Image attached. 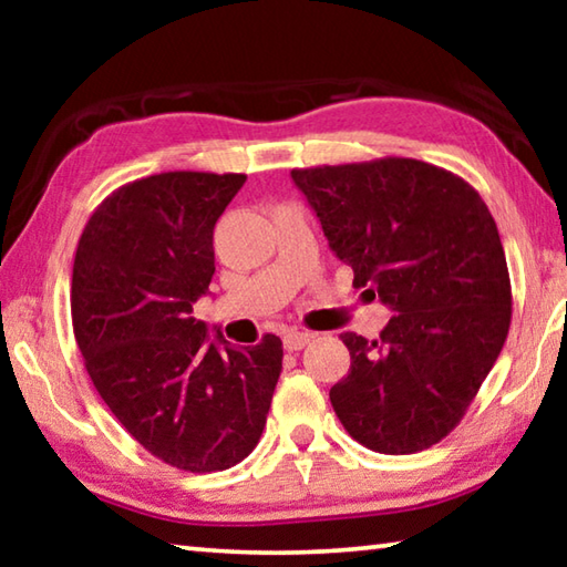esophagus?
I'll list each match as a JSON object with an SVG mask.
<instances>
[{
	"label": "esophagus",
	"mask_w": 567,
	"mask_h": 567,
	"mask_svg": "<svg viewBox=\"0 0 567 567\" xmlns=\"http://www.w3.org/2000/svg\"><path fill=\"white\" fill-rule=\"evenodd\" d=\"M282 342H285L287 352H297V350H302L307 342H310V334H307V332H287Z\"/></svg>",
	"instance_id": "34e87169"
}]
</instances>
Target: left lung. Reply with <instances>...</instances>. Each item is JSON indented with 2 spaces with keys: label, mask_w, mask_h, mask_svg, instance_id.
I'll return each instance as SVG.
<instances>
[{
  "label": "left lung",
  "mask_w": 567,
  "mask_h": 567,
  "mask_svg": "<svg viewBox=\"0 0 567 567\" xmlns=\"http://www.w3.org/2000/svg\"><path fill=\"white\" fill-rule=\"evenodd\" d=\"M354 285L392 312L378 340L342 332L350 372L330 390L342 427L385 455L460 425L511 330L501 235L473 185L410 157L292 169Z\"/></svg>",
  "instance_id": "obj_1"
}]
</instances>
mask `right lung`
<instances>
[{
  "instance_id": "1",
  "label": "right lung",
  "mask_w": 567,
  "mask_h": 567,
  "mask_svg": "<svg viewBox=\"0 0 567 567\" xmlns=\"http://www.w3.org/2000/svg\"><path fill=\"white\" fill-rule=\"evenodd\" d=\"M245 179L179 169L127 182L74 255L72 328L94 388L147 453L185 473L252 453L282 370L277 334L237 350L192 318L215 275V225Z\"/></svg>"
}]
</instances>
